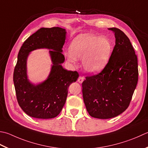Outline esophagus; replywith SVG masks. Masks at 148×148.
I'll return each mask as SVG.
<instances>
[{"instance_id": "1", "label": "esophagus", "mask_w": 148, "mask_h": 148, "mask_svg": "<svg viewBox=\"0 0 148 148\" xmlns=\"http://www.w3.org/2000/svg\"><path fill=\"white\" fill-rule=\"evenodd\" d=\"M83 81H84V78H83V77H82V76H79V77H78V79H77V82H79V83H82Z\"/></svg>"}]
</instances>
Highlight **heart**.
I'll list each match as a JSON object with an SVG mask.
<instances>
[{"label": "heart", "instance_id": "1", "mask_svg": "<svg viewBox=\"0 0 148 148\" xmlns=\"http://www.w3.org/2000/svg\"><path fill=\"white\" fill-rule=\"evenodd\" d=\"M67 60L75 64L77 59L82 58L84 70L88 74H96L108 63L113 51L112 43L106 37L91 34H81L72 40Z\"/></svg>", "mask_w": 148, "mask_h": 148}]
</instances>
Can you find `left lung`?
<instances>
[{
	"label": "left lung",
	"instance_id": "1",
	"mask_svg": "<svg viewBox=\"0 0 148 148\" xmlns=\"http://www.w3.org/2000/svg\"><path fill=\"white\" fill-rule=\"evenodd\" d=\"M115 45L108 63L98 74L86 77L82 83L83 101L92 117L106 119L128 108L138 82L137 57L130 39L117 28Z\"/></svg>",
	"mask_w": 148,
	"mask_h": 148
}]
</instances>
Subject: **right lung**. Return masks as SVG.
<instances>
[{"label":"right lung","mask_w":148,"mask_h":148,"mask_svg":"<svg viewBox=\"0 0 148 148\" xmlns=\"http://www.w3.org/2000/svg\"><path fill=\"white\" fill-rule=\"evenodd\" d=\"M65 29L40 28L23 43L18 54L13 73V82L18 105L29 116L51 119L62 111L68 94V88L79 77L77 72L68 71L62 63L65 57L62 47L66 38ZM47 48L53 65L47 80L37 85L30 82L27 74V60L31 51Z\"/></svg>","instance_id":"right-lung-1"}]
</instances>
